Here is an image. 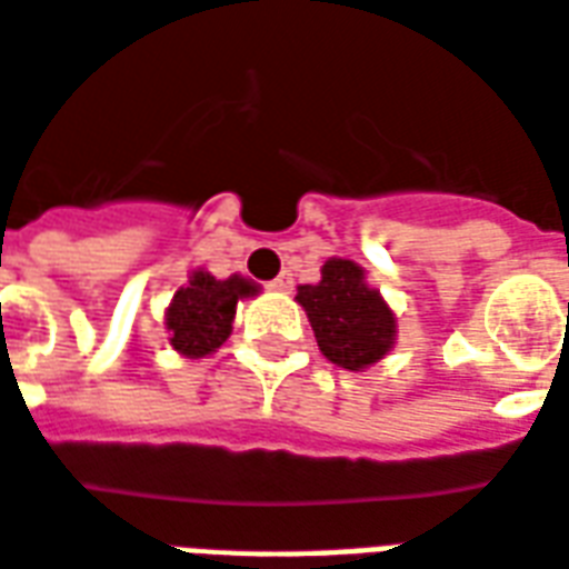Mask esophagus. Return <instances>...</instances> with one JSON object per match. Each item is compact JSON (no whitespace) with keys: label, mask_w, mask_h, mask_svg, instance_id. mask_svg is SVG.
I'll use <instances>...</instances> for the list:
<instances>
[{"label":"esophagus","mask_w":569,"mask_h":569,"mask_svg":"<svg viewBox=\"0 0 569 569\" xmlns=\"http://www.w3.org/2000/svg\"><path fill=\"white\" fill-rule=\"evenodd\" d=\"M269 290H279V293H290V290H293V276H290V272H281L279 279L269 281Z\"/></svg>","instance_id":"esophagus-1"}]
</instances>
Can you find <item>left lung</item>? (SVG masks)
<instances>
[{
    "label": "left lung",
    "instance_id": "1",
    "mask_svg": "<svg viewBox=\"0 0 569 569\" xmlns=\"http://www.w3.org/2000/svg\"><path fill=\"white\" fill-rule=\"evenodd\" d=\"M297 302L309 315L321 355L342 370H367L393 348L397 318L355 260L330 257L318 284L297 288Z\"/></svg>",
    "mask_w": 569,
    "mask_h": 569
}]
</instances>
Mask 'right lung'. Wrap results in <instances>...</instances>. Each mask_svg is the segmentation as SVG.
<instances>
[{
  "instance_id": "obj_1",
  "label": "right lung",
  "mask_w": 569,
  "mask_h": 569,
  "mask_svg": "<svg viewBox=\"0 0 569 569\" xmlns=\"http://www.w3.org/2000/svg\"><path fill=\"white\" fill-rule=\"evenodd\" d=\"M251 279L230 276V279H214L206 269L190 272V281L176 290V297L166 309V330H169V346L184 358H206L211 351L227 342L233 330L236 302L244 297H257Z\"/></svg>"
}]
</instances>
